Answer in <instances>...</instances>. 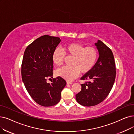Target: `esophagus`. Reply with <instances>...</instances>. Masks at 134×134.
I'll return each mask as SVG.
<instances>
[{
  "mask_svg": "<svg viewBox=\"0 0 134 134\" xmlns=\"http://www.w3.org/2000/svg\"><path fill=\"white\" fill-rule=\"evenodd\" d=\"M66 83H67V84H68V85H69V84H72V82L69 81H66Z\"/></svg>",
  "mask_w": 134,
  "mask_h": 134,
  "instance_id": "obj_1",
  "label": "esophagus"
}]
</instances>
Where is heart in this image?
<instances>
[{
	"label": "heart",
	"instance_id": "1",
	"mask_svg": "<svg viewBox=\"0 0 134 134\" xmlns=\"http://www.w3.org/2000/svg\"><path fill=\"white\" fill-rule=\"evenodd\" d=\"M65 54L72 57L71 66H65L58 69L57 75L66 80H72L80 72L86 74L92 70L97 62L98 52L94 47H86L80 43L72 42L64 47ZM65 54L60 49L57 48L52 54L53 62L57 66H60L63 63Z\"/></svg>",
	"mask_w": 134,
	"mask_h": 134
}]
</instances>
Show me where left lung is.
Here are the masks:
<instances>
[{
	"label": "left lung",
	"instance_id": "8db88e82",
	"mask_svg": "<svg viewBox=\"0 0 134 134\" xmlns=\"http://www.w3.org/2000/svg\"><path fill=\"white\" fill-rule=\"evenodd\" d=\"M95 45L99 58L92 70L81 78L88 81L81 84V91L76 95L77 102L86 107L96 105L105 99L113 87L116 76L113 52L100 40Z\"/></svg>",
	"mask_w": 134,
	"mask_h": 134
}]
</instances>
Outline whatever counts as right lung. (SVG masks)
<instances>
[{
    "label": "right lung",
    "instance_id": "obj_1",
    "mask_svg": "<svg viewBox=\"0 0 134 134\" xmlns=\"http://www.w3.org/2000/svg\"><path fill=\"white\" fill-rule=\"evenodd\" d=\"M61 40L57 37L42 36L26 48L21 65L23 81L28 93L37 103L43 107L57 104L66 81L61 77L53 79L52 83L47 78L53 77V52Z\"/></svg>",
    "mask_w": 134,
    "mask_h": 134
}]
</instances>
